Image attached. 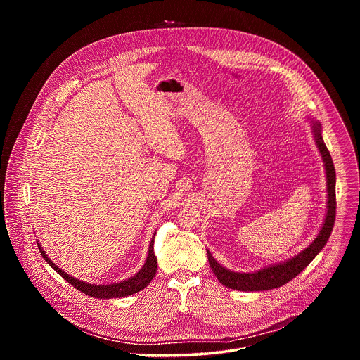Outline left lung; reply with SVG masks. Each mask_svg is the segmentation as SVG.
I'll return each mask as SVG.
<instances>
[{
    "label": "left lung",
    "mask_w": 360,
    "mask_h": 360,
    "mask_svg": "<svg viewBox=\"0 0 360 360\" xmlns=\"http://www.w3.org/2000/svg\"><path fill=\"white\" fill-rule=\"evenodd\" d=\"M307 121L311 122L315 143L322 157L325 175H326L328 202H326V214H325L321 231L309 245H307L303 250H300L297 255L292 256V258L286 261H281L274 265H268L265 268H261L253 272L231 271L222 266L214 258L211 250L207 249L208 261L212 272L215 274L217 279L226 288H231L235 290H243V292H259V290L275 289L288 283L315 259V256L323 249V246L326 245L332 233L335 215H336V172H335L330 153L322 138V124L314 118H307Z\"/></svg>",
    "instance_id": "left-lung-1"
}]
</instances>
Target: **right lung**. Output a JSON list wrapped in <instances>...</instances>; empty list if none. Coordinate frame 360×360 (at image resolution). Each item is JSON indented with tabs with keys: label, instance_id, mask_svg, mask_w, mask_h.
Returning a JSON list of instances; mask_svg holds the SVG:
<instances>
[{
	"label": "right lung",
	"instance_id": "right-lung-1",
	"mask_svg": "<svg viewBox=\"0 0 360 360\" xmlns=\"http://www.w3.org/2000/svg\"><path fill=\"white\" fill-rule=\"evenodd\" d=\"M153 238H155V233L152 235V239L149 242L148 248V255L143 266L131 278L121 281V282H114V283H107V285H96V283H88L84 281H79L67 272H64L61 268H58L53 261H51L49 256L45 253L42 249L41 243L38 242L39 252L42 255L44 261L53 268L56 272H58L68 283H71L74 288L81 290L85 295H89L96 299H114V297H125L129 295H134L139 290H142L145 286L149 285V282L153 279L157 274V256L153 253Z\"/></svg>",
	"mask_w": 360,
	"mask_h": 360
}]
</instances>
